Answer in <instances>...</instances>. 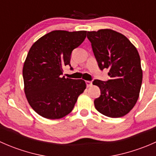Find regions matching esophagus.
<instances>
[{
	"mask_svg": "<svg viewBox=\"0 0 156 156\" xmlns=\"http://www.w3.org/2000/svg\"><path fill=\"white\" fill-rule=\"evenodd\" d=\"M86 84H87V87H91V86H92V81H86Z\"/></svg>",
	"mask_w": 156,
	"mask_h": 156,
	"instance_id": "obj_1",
	"label": "esophagus"
}]
</instances>
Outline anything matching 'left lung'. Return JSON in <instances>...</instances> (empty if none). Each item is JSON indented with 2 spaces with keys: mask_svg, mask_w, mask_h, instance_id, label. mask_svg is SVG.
Returning <instances> with one entry per match:
<instances>
[{
  "mask_svg": "<svg viewBox=\"0 0 156 156\" xmlns=\"http://www.w3.org/2000/svg\"><path fill=\"white\" fill-rule=\"evenodd\" d=\"M87 38L100 69H109V80L93 81L101 93L94 100L96 109L108 117H122L135 106L142 84L137 50L125 35L112 29L87 31Z\"/></svg>",
  "mask_w": 156,
  "mask_h": 156,
  "instance_id": "1",
  "label": "left lung"
}]
</instances>
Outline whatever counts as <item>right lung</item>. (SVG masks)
<instances>
[{
    "label": "right lung",
    "instance_id": "obj_1",
    "mask_svg": "<svg viewBox=\"0 0 156 156\" xmlns=\"http://www.w3.org/2000/svg\"><path fill=\"white\" fill-rule=\"evenodd\" d=\"M86 33L53 31L30 48L23 69L24 90L31 107L42 117H65L85 90L84 80L66 78L62 75V67H71L72 50L84 41Z\"/></svg>",
    "mask_w": 156,
    "mask_h": 156
}]
</instances>
